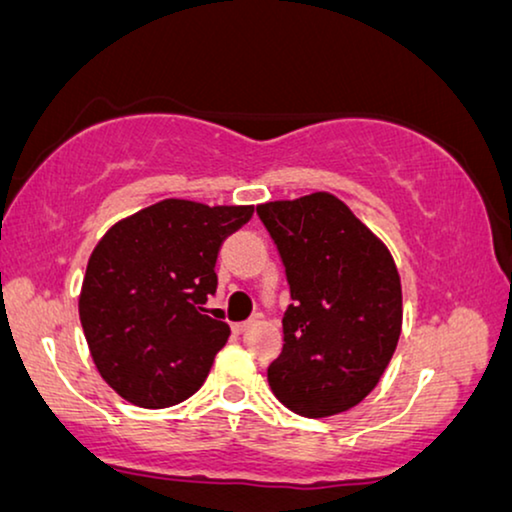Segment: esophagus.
<instances>
[{
    "label": "esophagus",
    "instance_id": "1",
    "mask_svg": "<svg viewBox=\"0 0 512 512\" xmlns=\"http://www.w3.org/2000/svg\"><path fill=\"white\" fill-rule=\"evenodd\" d=\"M250 326H253V322H236V324H232V331L234 333H243L246 329H250Z\"/></svg>",
    "mask_w": 512,
    "mask_h": 512
}]
</instances>
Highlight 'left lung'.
Here are the masks:
<instances>
[{
    "label": "left lung",
    "mask_w": 512,
    "mask_h": 512,
    "mask_svg": "<svg viewBox=\"0 0 512 512\" xmlns=\"http://www.w3.org/2000/svg\"><path fill=\"white\" fill-rule=\"evenodd\" d=\"M280 250L292 305L269 386L294 414L326 418L379 384L402 331V285L386 243L338 197L257 204Z\"/></svg>",
    "instance_id": "8db88e82"
}]
</instances>
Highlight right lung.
I'll list each match as a JSON object with an SVG mask.
<instances>
[{"instance_id": "add662e5", "label": "right lung", "mask_w": 512, "mask_h": 512, "mask_svg": "<svg viewBox=\"0 0 512 512\" xmlns=\"http://www.w3.org/2000/svg\"><path fill=\"white\" fill-rule=\"evenodd\" d=\"M253 204L160 200L96 243L80 289V322L98 372L121 398L172 407L207 379L230 326L209 317L220 243Z\"/></svg>"}]
</instances>
